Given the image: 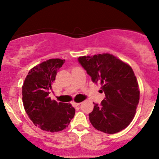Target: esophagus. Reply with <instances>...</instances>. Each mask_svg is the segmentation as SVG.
Returning a JSON list of instances; mask_svg holds the SVG:
<instances>
[{"label": "esophagus", "mask_w": 159, "mask_h": 159, "mask_svg": "<svg viewBox=\"0 0 159 159\" xmlns=\"http://www.w3.org/2000/svg\"><path fill=\"white\" fill-rule=\"evenodd\" d=\"M80 104H81V103H78V102H73V103H72V105H73V106H75V107H77V106H78V105H80Z\"/></svg>", "instance_id": "1"}]
</instances>
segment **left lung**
Listing matches in <instances>:
<instances>
[{"label": "left lung", "instance_id": "left-lung-1", "mask_svg": "<svg viewBox=\"0 0 159 159\" xmlns=\"http://www.w3.org/2000/svg\"><path fill=\"white\" fill-rule=\"evenodd\" d=\"M79 63L93 83L101 84L105 98L94 103L89 119L95 129L114 134L132 121L140 98V90L132 69L110 54L79 57Z\"/></svg>", "mask_w": 159, "mask_h": 159}]
</instances>
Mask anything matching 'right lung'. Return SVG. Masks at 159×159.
Returning <instances> with one entry per match:
<instances>
[{
  "instance_id": "obj_1",
  "label": "right lung",
  "mask_w": 159,
  "mask_h": 159,
  "mask_svg": "<svg viewBox=\"0 0 159 159\" xmlns=\"http://www.w3.org/2000/svg\"><path fill=\"white\" fill-rule=\"evenodd\" d=\"M65 60L49 59L30 69L22 86L24 107L36 126L48 132H60L69 125L75 109L71 104L57 102L49 97L52 83Z\"/></svg>"
}]
</instances>
